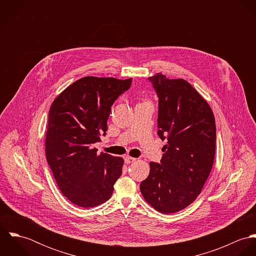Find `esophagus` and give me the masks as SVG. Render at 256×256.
<instances>
[{
	"label": "esophagus",
	"instance_id": "esophagus-1",
	"mask_svg": "<svg viewBox=\"0 0 256 256\" xmlns=\"http://www.w3.org/2000/svg\"><path fill=\"white\" fill-rule=\"evenodd\" d=\"M124 160H125V162H126V164H131V162H133L136 160L135 158H132V156H126Z\"/></svg>",
	"mask_w": 256,
	"mask_h": 256
}]
</instances>
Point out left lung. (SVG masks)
Here are the masks:
<instances>
[{
	"instance_id": "1",
	"label": "left lung",
	"mask_w": 256,
	"mask_h": 256,
	"mask_svg": "<svg viewBox=\"0 0 256 256\" xmlns=\"http://www.w3.org/2000/svg\"><path fill=\"white\" fill-rule=\"evenodd\" d=\"M148 80L158 98V135L166 145L160 164L150 162L140 190L152 208L170 214L201 193L215 158L216 123L208 102L185 80L158 73Z\"/></svg>"
}]
</instances>
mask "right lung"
<instances>
[{
	"label": "right lung",
	"instance_id": "obj_1",
	"mask_svg": "<svg viewBox=\"0 0 256 256\" xmlns=\"http://www.w3.org/2000/svg\"><path fill=\"white\" fill-rule=\"evenodd\" d=\"M132 78L84 76L53 102L45 139L47 162L64 196L76 206L108 201L122 174L123 158L98 154L94 144L108 130L111 106Z\"/></svg>",
	"mask_w": 256,
	"mask_h": 256
}]
</instances>
